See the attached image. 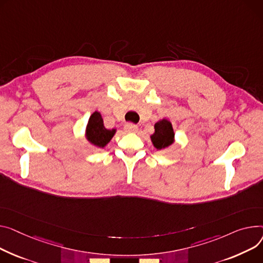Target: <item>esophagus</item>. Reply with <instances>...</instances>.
Wrapping results in <instances>:
<instances>
[{"label": "esophagus", "instance_id": "obj_1", "mask_svg": "<svg viewBox=\"0 0 263 263\" xmlns=\"http://www.w3.org/2000/svg\"><path fill=\"white\" fill-rule=\"evenodd\" d=\"M125 130H126V132H136L138 130V127L136 125L130 124L129 122V124L125 125Z\"/></svg>", "mask_w": 263, "mask_h": 263}]
</instances>
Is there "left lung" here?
Returning a JSON list of instances; mask_svg holds the SVG:
<instances>
[{"instance_id": "8db88e82", "label": "left lung", "mask_w": 263, "mask_h": 263, "mask_svg": "<svg viewBox=\"0 0 263 263\" xmlns=\"http://www.w3.org/2000/svg\"><path fill=\"white\" fill-rule=\"evenodd\" d=\"M155 132L151 136V141L156 149H164L173 143L174 133L170 122L167 119H163L156 122L154 126Z\"/></svg>"}]
</instances>
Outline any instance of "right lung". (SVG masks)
I'll return each instance as SVG.
<instances>
[{
	"instance_id": "obj_1",
	"label": "right lung",
	"mask_w": 263,
	"mask_h": 263,
	"mask_svg": "<svg viewBox=\"0 0 263 263\" xmlns=\"http://www.w3.org/2000/svg\"><path fill=\"white\" fill-rule=\"evenodd\" d=\"M114 133V129L108 130L104 128L103 120L98 112H94L91 115L89 124H87L86 127V137L93 145L99 148H103L111 141Z\"/></svg>"
}]
</instances>
